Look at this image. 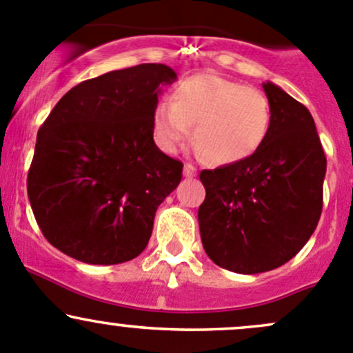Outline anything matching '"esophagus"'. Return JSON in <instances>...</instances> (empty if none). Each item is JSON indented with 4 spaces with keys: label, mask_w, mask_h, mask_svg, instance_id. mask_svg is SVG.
<instances>
[{
    "label": "esophagus",
    "mask_w": 353,
    "mask_h": 353,
    "mask_svg": "<svg viewBox=\"0 0 353 353\" xmlns=\"http://www.w3.org/2000/svg\"><path fill=\"white\" fill-rule=\"evenodd\" d=\"M198 174L196 167L191 165V163H184V176L186 177H194Z\"/></svg>",
    "instance_id": "34e87169"
}]
</instances>
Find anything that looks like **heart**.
<instances>
[{
  "label": "heart",
  "instance_id": "heart-1",
  "mask_svg": "<svg viewBox=\"0 0 353 353\" xmlns=\"http://www.w3.org/2000/svg\"><path fill=\"white\" fill-rule=\"evenodd\" d=\"M272 108L263 92L219 74L181 81L170 102H159L152 128L162 150L176 152L191 137L215 163H236L259 150L268 137Z\"/></svg>",
  "mask_w": 353,
  "mask_h": 353
}]
</instances>
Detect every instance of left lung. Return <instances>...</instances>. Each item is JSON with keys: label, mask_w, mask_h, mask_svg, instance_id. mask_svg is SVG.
<instances>
[{"label": "left lung", "mask_w": 353, "mask_h": 353, "mask_svg": "<svg viewBox=\"0 0 353 353\" xmlns=\"http://www.w3.org/2000/svg\"><path fill=\"white\" fill-rule=\"evenodd\" d=\"M272 108L268 137L243 162L201 170L198 210L205 252L229 272L254 275L290 261L323 210L326 157L305 105L279 85L263 83Z\"/></svg>", "instance_id": "1"}]
</instances>
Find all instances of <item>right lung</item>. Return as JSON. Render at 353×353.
<instances>
[{"label": "right lung", "mask_w": 353, "mask_h": 353, "mask_svg": "<svg viewBox=\"0 0 353 353\" xmlns=\"http://www.w3.org/2000/svg\"><path fill=\"white\" fill-rule=\"evenodd\" d=\"M172 68L109 71L71 88L37 133L27 177L32 212L56 249L88 265L137 258L183 163L154 141L152 117Z\"/></svg>", "instance_id": "right-lung-1"}]
</instances>
